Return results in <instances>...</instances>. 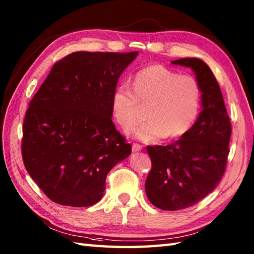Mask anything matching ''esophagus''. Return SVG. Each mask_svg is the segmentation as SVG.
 Returning <instances> with one entry per match:
<instances>
[{
    "label": "esophagus",
    "instance_id": "obj_1",
    "mask_svg": "<svg viewBox=\"0 0 254 254\" xmlns=\"http://www.w3.org/2000/svg\"><path fill=\"white\" fill-rule=\"evenodd\" d=\"M141 150H142L141 145H138V144H133L132 145V152L133 153H138V152H141Z\"/></svg>",
    "mask_w": 254,
    "mask_h": 254
}]
</instances>
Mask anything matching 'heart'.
Wrapping results in <instances>:
<instances>
[{"label": "heart", "mask_w": 254, "mask_h": 254, "mask_svg": "<svg viewBox=\"0 0 254 254\" xmlns=\"http://www.w3.org/2000/svg\"><path fill=\"white\" fill-rule=\"evenodd\" d=\"M133 90L127 84L117 86L111 97V111L116 121L127 130L138 121L141 106L148 107V122L131 131V135L142 142L185 135L198 116L201 88L191 75L150 65L134 75Z\"/></svg>", "instance_id": "obj_1"}]
</instances>
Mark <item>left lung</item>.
I'll use <instances>...</instances> for the list:
<instances>
[{
	"label": "left lung",
	"instance_id": "obj_1",
	"mask_svg": "<svg viewBox=\"0 0 254 254\" xmlns=\"http://www.w3.org/2000/svg\"><path fill=\"white\" fill-rule=\"evenodd\" d=\"M191 68L201 88L202 110L192 127L167 146H148L152 170L145 182L149 202L164 210L193 206L212 192L226 169L231 124L223 94L206 63L196 58L171 62Z\"/></svg>",
	"mask_w": 254,
	"mask_h": 254
}]
</instances>
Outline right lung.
<instances>
[{"label":"right lung","mask_w":254,"mask_h":254,"mask_svg":"<svg viewBox=\"0 0 254 254\" xmlns=\"http://www.w3.org/2000/svg\"><path fill=\"white\" fill-rule=\"evenodd\" d=\"M138 52L78 51L53 65L29 104L21 154L26 170L51 201L98 203L106 177L131 154L116 130L111 97Z\"/></svg>","instance_id":"add662e5"}]
</instances>
